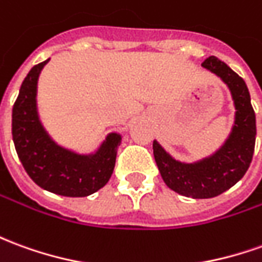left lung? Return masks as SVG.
<instances>
[{
	"label": "left lung",
	"instance_id": "1",
	"mask_svg": "<svg viewBox=\"0 0 262 262\" xmlns=\"http://www.w3.org/2000/svg\"><path fill=\"white\" fill-rule=\"evenodd\" d=\"M201 67L221 78L231 92L235 120L230 136L213 156L200 162L174 160L156 140L153 142V155L167 187L186 197L211 199L233 187L246 174L254 155L257 127L244 79L215 56H208Z\"/></svg>",
	"mask_w": 262,
	"mask_h": 262
}]
</instances>
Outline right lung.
I'll return each mask as SVG.
<instances>
[{
	"label": "right lung",
	"instance_id": "right-lung-1",
	"mask_svg": "<svg viewBox=\"0 0 262 262\" xmlns=\"http://www.w3.org/2000/svg\"><path fill=\"white\" fill-rule=\"evenodd\" d=\"M48 61L32 68L21 85L12 107V140L24 169L39 187L67 197H86L109 182L122 136L111 133L93 155H78L55 143L36 111L38 78Z\"/></svg>",
	"mask_w": 262,
	"mask_h": 262
}]
</instances>
